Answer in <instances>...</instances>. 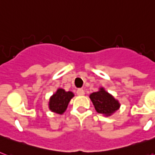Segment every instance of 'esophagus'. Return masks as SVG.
Here are the masks:
<instances>
[{
  "instance_id": "1",
  "label": "esophagus",
  "mask_w": 155,
  "mask_h": 155,
  "mask_svg": "<svg viewBox=\"0 0 155 155\" xmlns=\"http://www.w3.org/2000/svg\"><path fill=\"white\" fill-rule=\"evenodd\" d=\"M76 93H77L78 96H84V91L81 88H79V89L76 91Z\"/></svg>"
}]
</instances>
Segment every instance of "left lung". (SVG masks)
<instances>
[{
	"mask_svg": "<svg viewBox=\"0 0 155 155\" xmlns=\"http://www.w3.org/2000/svg\"><path fill=\"white\" fill-rule=\"evenodd\" d=\"M90 99L97 113L104 116H111L120 108V103L104 87H100L98 92L90 95Z\"/></svg>",
	"mask_w": 155,
	"mask_h": 155,
	"instance_id": "obj_1",
	"label": "left lung"
}]
</instances>
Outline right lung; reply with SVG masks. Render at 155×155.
Returning <instances> with one entry per match:
<instances>
[{"instance_id": "1", "label": "right lung", "mask_w": 155, "mask_h": 155, "mask_svg": "<svg viewBox=\"0 0 155 155\" xmlns=\"http://www.w3.org/2000/svg\"><path fill=\"white\" fill-rule=\"evenodd\" d=\"M73 97L74 93L72 92H66L63 88H58L55 93L50 98V110L58 114H63Z\"/></svg>"}]
</instances>
